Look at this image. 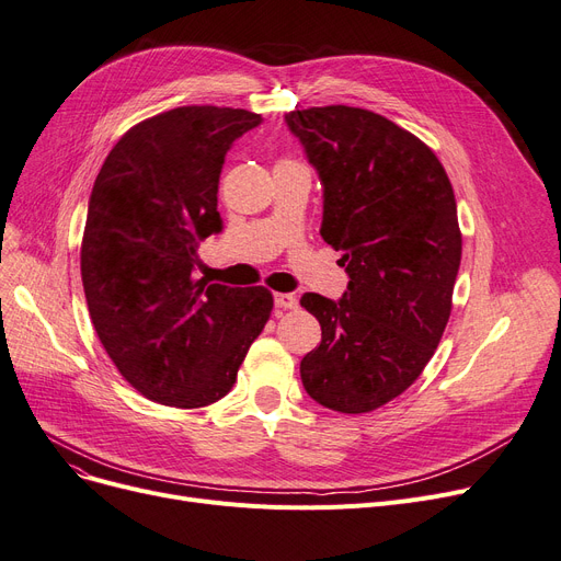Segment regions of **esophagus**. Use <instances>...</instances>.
Masks as SVG:
<instances>
[{
  "label": "esophagus",
  "instance_id": "1",
  "mask_svg": "<svg viewBox=\"0 0 561 561\" xmlns=\"http://www.w3.org/2000/svg\"><path fill=\"white\" fill-rule=\"evenodd\" d=\"M275 305L279 309H298V296L296 294H277L275 296Z\"/></svg>",
  "mask_w": 561,
  "mask_h": 561
}]
</instances>
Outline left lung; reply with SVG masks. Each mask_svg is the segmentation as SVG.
Masks as SVG:
<instances>
[{
	"mask_svg": "<svg viewBox=\"0 0 561 561\" xmlns=\"http://www.w3.org/2000/svg\"><path fill=\"white\" fill-rule=\"evenodd\" d=\"M286 124L321 176V236L351 277L339 302L302 296L323 336L300 378L316 403L362 415L403 394L440 344L462 250L454 187L420 137L376 112L309 107Z\"/></svg>",
	"mask_w": 561,
	"mask_h": 561,
	"instance_id": "obj_1",
	"label": "left lung"
}]
</instances>
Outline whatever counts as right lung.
I'll return each instance as SVG.
<instances>
[{"label": "right lung", "instance_id": "add662e5", "mask_svg": "<svg viewBox=\"0 0 561 561\" xmlns=\"http://www.w3.org/2000/svg\"><path fill=\"white\" fill-rule=\"evenodd\" d=\"M261 114L187 105L139 121L95 176L80 250L91 323L139 394L204 408L231 392L273 311L265 286L194 277L222 229L217 185L229 146Z\"/></svg>", "mask_w": 561, "mask_h": 561}]
</instances>
